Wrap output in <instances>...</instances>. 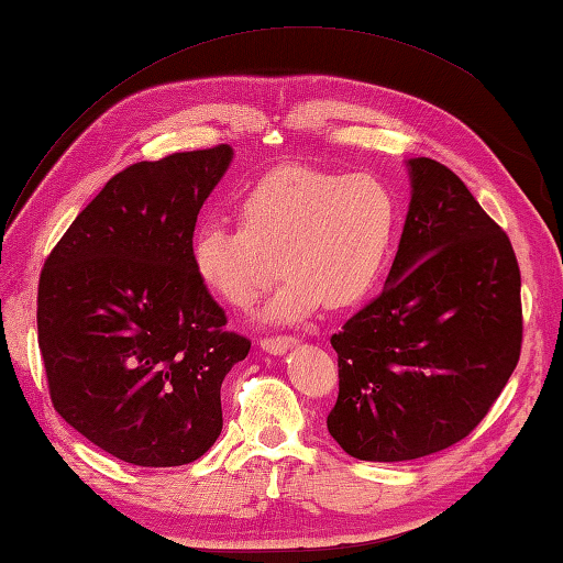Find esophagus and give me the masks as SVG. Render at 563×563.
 I'll return each instance as SVG.
<instances>
[{
    "instance_id": "obj_1",
    "label": "esophagus",
    "mask_w": 563,
    "mask_h": 563,
    "mask_svg": "<svg viewBox=\"0 0 563 563\" xmlns=\"http://www.w3.org/2000/svg\"><path fill=\"white\" fill-rule=\"evenodd\" d=\"M292 345H297L295 336H266V339H261V349L273 353V355H280L285 351H290Z\"/></svg>"
}]
</instances>
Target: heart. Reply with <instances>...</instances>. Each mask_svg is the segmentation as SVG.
Listing matches in <instances>:
<instances>
[{
	"mask_svg": "<svg viewBox=\"0 0 563 563\" xmlns=\"http://www.w3.org/2000/svg\"><path fill=\"white\" fill-rule=\"evenodd\" d=\"M239 227L202 224L190 242L198 283L220 302L246 309L271 273L283 278L263 317L295 321L321 302L357 305L385 271L397 232L391 190L369 174L280 166L239 200Z\"/></svg>",
	"mask_w": 563,
	"mask_h": 563,
	"instance_id": "b5f03b06",
	"label": "heart"
}]
</instances>
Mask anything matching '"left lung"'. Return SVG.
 I'll return each mask as SVG.
<instances>
[{
	"label": "left lung",
	"instance_id": "8db88e82",
	"mask_svg": "<svg viewBox=\"0 0 563 563\" xmlns=\"http://www.w3.org/2000/svg\"><path fill=\"white\" fill-rule=\"evenodd\" d=\"M411 202L385 290L331 336L327 428L355 460L404 462L482 423L520 361V268L508 234L445 164L409 159Z\"/></svg>",
	"mask_w": 563,
	"mask_h": 563
}]
</instances>
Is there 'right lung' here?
Instances as JSON below:
<instances>
[{
  "label": "right lung",
  "mask_w": 563,
  "mask_h": 563,
  "mask_svg": "<svg viewBox=\"0 0 563 563\" xmlns=\"http://www.w3.org/2000/svg\"><path fill=\"white\" fill-rule=\"evenodd\" d=\"M232 147L115 174L55 244L38 280V349L55 411L113 457L178 466L222 430L220 387L251 341L190 263L196 220Z\"/></svg>",
  "instance_id": "add662e5"
}]
</instances>
